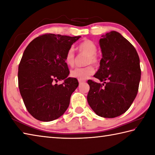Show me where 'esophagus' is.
Segmentation results:
<instances>
[{"label":"esophagus","instance_id":"34e87169","mask_svg":"<svg viewBox=\"0 0 155 155\" xmlns=\"http://www.w3.org/2000/svg\"><path fill=\"white\" fill-rule=\"evenodd\" d=\"M84 82H85V81H84V80H78V83H84Z\"/></svg>","mask_w":155,"mask_h":155}]
</instances>
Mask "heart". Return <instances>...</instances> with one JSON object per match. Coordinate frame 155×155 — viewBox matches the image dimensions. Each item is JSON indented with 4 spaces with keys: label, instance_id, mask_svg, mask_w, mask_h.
<instances>
[{
    "label": "heart",
    "instance_id": "heart-1",
    "mask_svg": "<svg viewBox=\"0 0 155 155\" xmlns=\"http://www.w3.org/2000/svg\"><path fill=\"white\" fill-rule=\"evenodd\" d=\"M77 49L81 53L87 55L86 64H93V65L98 64L99 58L96 54L97 51V47L93 41L89 40V39H85L78 44ZM64 61L66 64L71 67H72L74 65L75 54L72 48H70L66 51ZM94 72H95V69L93 67V66L89 65L85 67L77 68L72 70L70 73V75L71 77L77 78L78 80H86L94 73Z\"/></svg>",
    "mask_w": 155,
    "mask_h": 155
}]
</instances>
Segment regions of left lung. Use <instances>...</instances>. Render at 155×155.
Listing matches in <instances>:
<instances>
[{"label":"left lung","mask_w":155,"mask_h":155,"mask_svg":"<svg viewBox=\"0 0 155 155\" xmlns=\"http://www.w3.org/2000/svg\"><path fill=\"white\" fill-rule=\"evenodd\" d=\"M101 37L102 58L94 77L104 83L87 81V101L99 116L114 118L125 113L137 95L140 59L135 48L120 33L112 31Z\"/></svg>","instance_id":"8db88e82"}]
</instances>
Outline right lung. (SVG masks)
Listing matches in <instances>:
<instances>
[{"instance_id": "add662e5", "label": "right lung", "mask_w": 155, "mask_h": 155, "mask_svg": "<svg viewBox=\"0 0 155 155\" xmlns=\"http://www.w3.org/2000/svg\"><path fill=\"white\" fill-rule=\"evenodd\" d=\"M80 38L46 33L32 40L24 51L18 83L26 109L35 119L50 122L68 107L78 83L74 78H68L70 71L64 58ZM62 80V84H55Z\"/></svg>"}]
</instances>
